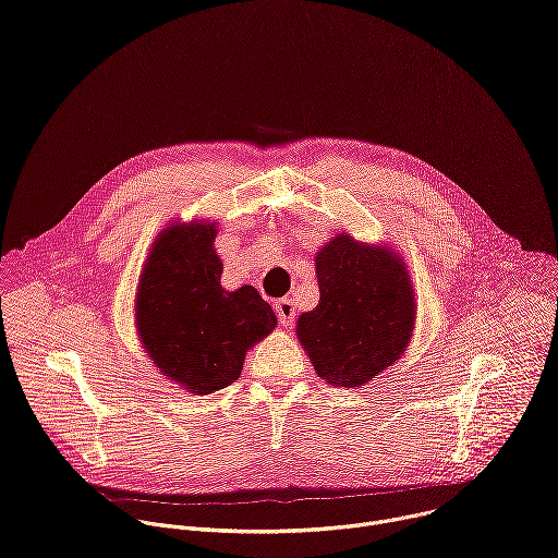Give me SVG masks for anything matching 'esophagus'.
Instances as JSON below:
<instances>
[{
	"instance_id": "esophagus-1",
	"label": "esophagus",
	"mask_w": 558,
	"mask_h": 558,
	"mask_svg": "<svg viewBox=\"0 0 558 558\" xmlns=\"http://www.w3.org/2000/svg\"><path fill=\"white\" fill-rule=\"evenodd\" d=\"M276 315L282 327H291L295 320V302L291 298H282L276 302Z\"/></svg>"
}]
</instances>
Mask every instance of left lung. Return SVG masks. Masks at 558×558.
<instances>
[{
  "mask_svg": "<svg viewBox=\"0 0 558 558\" xmlns=\"http://www.w3.org/2000/svg\"><path fill=\"white\" fill-rule=\"evenodd\" d=\"M320 302L298 317L295 336L317 377L360 388L404 355L417 304L409 267L386 243L333 233L315 252Z\"/></svg>",
  "mask_w": 558,
  "mask_h": 558,
  "instance_id": "obj_1",
  "label": "left lung"
}]
</instances>
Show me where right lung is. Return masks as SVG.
Masks as SVG:
<instances>
[{"label": "right lung", "mask_w": 558, "mask_h": 558, "mask_svg": "<svg viewBox=\"0 0 558 558\" xmlns=\"http://www.w3.org/2000/svg\"><path fill=\"white\" fill-rule=\"evenodd\" d=\"M216 227L207 218L163 227L134 295L143 351L158 373L190 395H211L241 377L247 351L278 325L252 284L222 289Z\"/></svg>", "instance_id": "right-lung-1"}]
</instances>
